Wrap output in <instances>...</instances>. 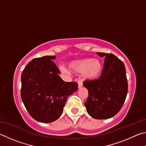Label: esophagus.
Instances as JSON below:
<instances>
[{
  "instance_id": "esophagus-1",
  "label": "esophagus",
  "mask_w": 146,
  "mask_h": 146,
  "mask_svg": "<svg viewBox=\"0 0 146 146\" xmlns=\"http://www.w3.org/2000/svg\"><path fill=\"white\" fill-rule=\"evenodd\" d=\"M78 88H80L83 86V82L80 80L78 81Z\"/></svg>"
}]
</instances>
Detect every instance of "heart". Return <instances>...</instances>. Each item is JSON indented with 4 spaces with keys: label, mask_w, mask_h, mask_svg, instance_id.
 Segmentation results:
<instances>
[{
    "label": "heart",
    "mask_w": 146,
    "mask_h": 146,
    "mask_svg": "<svg viewBox=\"0 0 146 146\" xmlns=\"http://www.w3.org/2000/svg\"><path fill=\"white\" fill-rule=\"evenodd\" d=\"M71 71L76 74L82 73L83 78L88 80L95 79L100 75L103 70V64L98 59L85 58L72 61L68 65ZM61 70L67 72V70L63 67Z\"/></svg>",
    "instance_id": "heart-1"
}]
</instances>
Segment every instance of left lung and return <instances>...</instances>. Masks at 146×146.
Instances as JSON below:
<instances>
[{
    "mask_svg": "<svg viewBox=\"0 0 146 146\" xmlns=\"http://www.w3.org/2000/svg\"><path fill=\"white\" fill-rule=\"evenodd\" d=\"M105 57L98 79L83 82L88 97L85 102L86 111L96 119H107L118 113L126 100L127 80L123 62L112 54L97 52Z\"/></svg>",
    "mask_w": 146,
    "mask_h": 146,
    "instance_id": "1",
    "label": "left lung"
}]
</instances>
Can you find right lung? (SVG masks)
<instances>
[{"instance_id": "obj_1", "label": "right lung", "mask_w": 146, "mask_h": 146, "mask_svg": "<svg viewBox=\"0 0 146 146\" xmlns=\"http://www.w3.org/2000/svg\"><path fill=\"white\" fill-rule=\"evenodd\" d=\"M54 56L35 58L21 76V98L27 111L36 121H55L61 116L68 97L78 90L76 82H65L52 60Z\"/></svg>"}]
</instances>
